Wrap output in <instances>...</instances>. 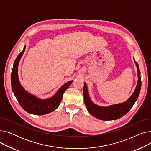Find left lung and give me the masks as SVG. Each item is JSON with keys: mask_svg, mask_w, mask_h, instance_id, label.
<instances>
[{"mask_svg": "<svg viewBox=\"0 0 151 151\" xmlns=\"http://www.w3.org/2000/svg\"><path fill=\"white\" fill-rule=\"evenodd\" d=\"M134 62L137 66L138 71V81L137 84L132 96L125 101L121 104L111 105L107 106H101L95 104L89 97L88 87L86 83L84 84L83 94L84 100L87 109L89 113L93 117L103 121L116 120L122 117L127 113L132 107L137 100L141 90V80L140 76V71L138 63L134 59Z\"/></svg>", "mask_w": 151, "mask_h": 151, "instance_id": "left-lung-1", "label": "left lung"}]
</instances>
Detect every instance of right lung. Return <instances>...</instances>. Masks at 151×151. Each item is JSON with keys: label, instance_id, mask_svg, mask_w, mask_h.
<instances>
[{"label": "right lung", "instance_id": "obj_1", "mask_svg": "<svg viewBox=\"0 0 151 151\" xmlns=\"http://www.w3.org/2000/svg\"><path fill=\"white\" fill-rule=\"evenodd\" d=\"M26 47L25 45L13 63L11 75L12 91L19 104L26 111L35 115L46 114L54 111L58 108L62 99L63 93L72 83L73 81H70L62 85L56 93L50 98L40 99L27 92L21 85L18 76V65L25 51Z\"/></svg>", "mask_w": 151, "mask_h": 151}]
</instances>
